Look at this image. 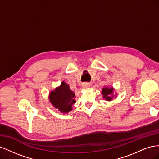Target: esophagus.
Returning a JSON list of instances; mask_svg holds the SVG:
<instances>
[{
  "label": "esophagus",
  "instance_id": "1",
  "mask_svg": "<svg viewBox=\"0 0 159 159\" xmlns=\"http://www.w3.org/2000/svg\"><path fill=\"white\" fill-rule=\"evenodd\" d=\"M82 86L84 88H89L90 84L89 83H84V84H83Z\"/></svg>",
  "mask_w": 159,
  "mask_h": 159
}]
</instances>
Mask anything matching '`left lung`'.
<instances>
[{"instance_id":"left-lung-1","label":"left lung","mask_w":159,"mask_h":159,"mask_svg":"<svg viewBox=\"0 0 159 159\" xmlns=\"http://www.w3.org/2000/svg\"><path fill=\"white\" fill-rule=\"evenodd\" d=\"M113 88H107L105 87L102 89V95L103 98L107 101H111L114 97L113 95ZM115 98H116V95H115Z\"/></svg>"}]
</instances>
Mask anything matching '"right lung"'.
<instances>
[{"instance_id":"add662e5","label":"right lung","mask_w":159,"mask_h":159,"mask_svg":"<svg viewBox=\"0 0 159 159\" xmlns=\"http://www.w3.org/2000/svg\"><path fill=\"white\" fill-rule=\"evenodd\" d=\"M75 93L70 89V86L62 81L59 87L50 93L49 99L51 103L60 112L66 113L72 110V105L75 103Z\"/></svg>"}]
</instances>
